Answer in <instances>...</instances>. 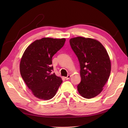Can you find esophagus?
<instances>
[{"label":"esophagus","instance_id":"1","mask_svg":"<svg viewBox=\"0 0 128 128\" xmlns=\"http://www.w3.org/2000/svg\"><path fill=\"white\" fill-rule=\"evenodd\" d=\"M70 77H71L70 75H68L67 77H65V78L66 80H68V79H69L70 78Z\"/></svg>","mask_w":128,"mask_h":128}]
</instances>
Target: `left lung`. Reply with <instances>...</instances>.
I'll use <instances>...</instances> for the list:
<instances>
[{"label": "left lung", "instance_id": "left-lung-1", "mask_svg": "<svg viewBox=\"0 0 128 128\" xmlns=\"http://www.w3.org/2000/svg\"><path fill=\"white\" fill-rule=\"evenodd\" d=\"M80 68L79 93L86 98L97 96L103 90L111 71L109 56L102 44L96 39L77 37L70 40Z\"/></svg>", "mask_w": 128, "mask_h": 128}]
</instances>
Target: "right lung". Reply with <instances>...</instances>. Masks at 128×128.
<instances>
[{
	"label": "right lung",
	"instance_id": "add662e5",
	"mask_svg": "<svg viewBox=\"0 0 128 128\" xmlns=\"http://www.w3.org/2000/svg\"><path fill=\"white\" fill-rule=\"evenodd\" d=\"M66 39L43 38L32 43L24 51L20 64L21 76L36 98H53L62 82L53 70V56L63 46Z\"/></svg>",
	"mask_w": 128,
	"mask_h": 128
}]
</instances>
